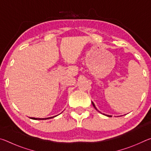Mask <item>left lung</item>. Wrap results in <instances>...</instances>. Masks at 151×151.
<instances>
[{"label": "left lung", "instance_id": "8db88e82", "mask_svg": "<svg viewBox=\"0 0 151 151\" xmlns=\"http://www.w3.org/2000/svg\"><path fill=\"white\" fill-rule=\"evenodd\" d=\"M92 104H93V106L94 107V109H95L96 110V111H98V112H101L100 111H98V110H97V109L96 108V106H95V105H94V103H93V102H92ZM102 114V113H101ZM104 115H106V116H109V117H112V116L111 115H108V114H104Z\"/></svg>", "mask_w": 151, "mask_h": 151}]
</instances>
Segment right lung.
Masks as SVG:
<instances>
[{
	"mask_svg": "<svg viewBox=\"0 0 151 151\" xmlns=\"http://www.w3.org/2000/svg\"><path fill=\"white\" fill-rule=\"evenodd\" d=\"M55 116H52V117H48V118H45V119H40V118H34V117H31V119H33V120H47V119H52V118H54V117Z\"/></svg>",
	"mask_w": 151,
	"mask_h": 151,
	"instance_id": "right-lung-1",
	"label": "right lung"
}]
</instances>
